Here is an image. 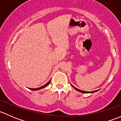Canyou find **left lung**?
Segmentation results:
<instances>
[{"mask_svg":"<svg viewBox=\"0 0 121 121\" xmlns=\"http://www.w3.org/2000/svg\"><path fill=\"white\" fill-rule=\"evenodd\" d=\"M71 86H73V87L74 88L75 90H77V91H79V92H82V93H93V92H97V91H98V90H96V91H82V90H79V89L77 88H75V86H73L71 84Z\"/></svg>","mask_w":121,"mask_h":121,"instance_id":"8db88e82","label":"left lung"}]
</instances>
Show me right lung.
<instances>
[{"instance_id": "add662e5", "label": "right lung", "mask_w": 121, "mask_h": 121, "mask_svg": "<svg viewBox=\"0 0 121 121\" xmlns=\"http://www.w3.org/2000/svg\"><path fill=\"white\" fill-rule=\"evenodd\" d=\"M50 81H51V80H50V81H48V82H47V84H45V85H44L43 86H41V87L37 88H29V89H30V90H33V91H37V90H40V89H42V88H44V87H46V86H47V85H48V84H50Z\"/></svg>"}]
</instances>
